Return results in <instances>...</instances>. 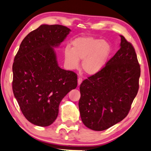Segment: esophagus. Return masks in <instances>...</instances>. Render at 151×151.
<instances>
[{"mask_svg":"<svg viewBox=\"0 0 151 151\" xmlns=\"http://www.w3.org/2000/svg\"><path fill=\"white\" fill-rule=\"evenodd\" d=\"M83 78L82 77H79L78 78V86H80V84L82 83V82H83Z\"/></svg>","mask_w":151,"mask_h":151,"instance_id":"obj_1","label":"esophagus"}]
</instances>
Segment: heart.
<instances>
[{"instance_id": "heart-1", "label": "heart", "mask_w": 151, "mask_h": 151, "mask_svg": "<svg viewBox=\"0 0 151 151\" xmlns=\"http://www.w3.org/2000/svg\"><path fill=\"white\" fill-rule=\"evenodd\" d=\"M111 53V46L105 40L92 37L76 38L72 42V47L64 49V58L69 69L79 66V60H83L84 71L92 75L99 73L106 66Z\"/></svg>"}]
</instances>
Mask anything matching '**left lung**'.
Masks as SVG:
<instances>
[{"label": "left lung", "instance_id": "8db88e82", "mask_svg": "<svg viewBox=\"0 0 151 151\" xmlns=\"http://www.w3.org/2000/svg\"><path fill=\"white\" fill-rule=\"evenodd\" d=\"M120 37L121 47L115 55L80 86L81 119L90 129L104 131L121 122L137 94L140 65L133 45Z\"/></svg>", "mask_w": 151, "mask_h": 151}]
</instances>
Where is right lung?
Returning <instances> with one entry per match:
<instances>
[{
    "instance_id": "obj_1",
    "label": "right lung",
    "mask_w": 151,
    "mask_h": 151,
    "mask_svg": "<svg viewBox=\"0 0 151 151\" xmlns=\"http://www.w3.org/2000/svg\"><path fill=\"white\" fill-rule=\"evenodd\" d=\"M70 29L62 25H41L22 40L12 65V90L24 117L35 125L52 124L59 104L77 86V75L60 68L53 47Z\"/></svg>"
}]
</instances>
